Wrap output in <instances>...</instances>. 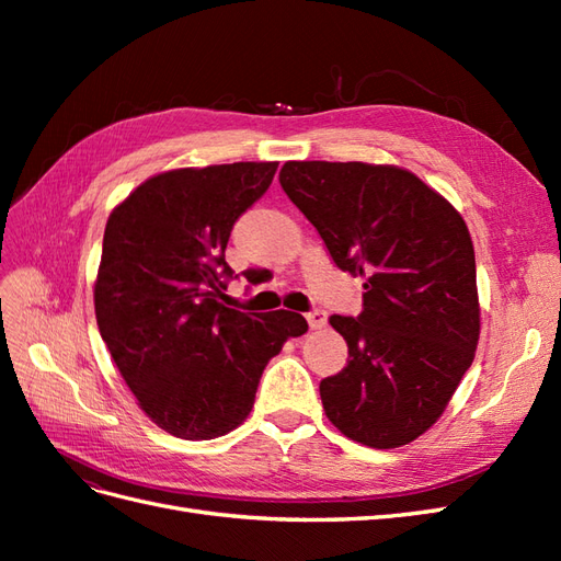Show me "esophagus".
<instances>
[{
	"label": "esophagus",
	"instance_id": "obj_1",
	"mask_svg": "<svg viewBox=\"0 0 561 561\" xmlns=\"http://www.w3.org/2000/svg\"><path fill=\"white\" fill-rule=\"evenodd\" d=\"M307 320H309V325H311V330H322L328 325V316H325V311H311V313H307Z\"/></svg>",
	"mask_w": 561,
	"mask_h": 561
}]
</instances>
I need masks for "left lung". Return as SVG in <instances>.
Returning a JSON list of instances; mask_svg holds the SVG:
<instances>
[{
    "label": "left lung",
    "instance_id": "obj_1",
    "mask_svg": "<svg viewBox=\"0 0 561 561\" xmlns=\"http://www.w3.org/2000/svg\"><path fill=\"white\" fill-rule=\"evenodd\" d=\"M278 180L334 264L363 278L360 316H330L348 363L320 381L328 419L367 447L412 443L445 412L478 348L463 217L398 165L287 161Z\"/></svg>",
    "mask_w": 561,
    "mask_h": 561
}]
</instances>
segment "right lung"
Listing matches in <instances>:
<instances>
[{"label": "right lung", "instance_id": "obj_1", "mask_svg": "<svg viewBox=\"0 0 561 561\" xmlns=\"http://www.w3.org/2000/svg\"><path fill=\"white\" fill-rule=\"evenodd\" d=\"M276 168L241 161L168 171L107 219L93 290L100 336L142 412L175 437L213 439L241 426L266 363L309 330L295 311L243 313L222 304L236 278L225 260L231 229Z\"/></svg>", "mask_w": 561, "mask_h": 561}]
</instances>
